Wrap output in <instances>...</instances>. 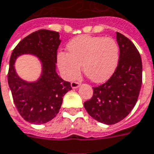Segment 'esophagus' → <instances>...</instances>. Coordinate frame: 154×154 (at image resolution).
Returning a JSON list of instances; mask_svg holds the SVG:
<instances>
[{"mask_svg":"<svg viewBox=\"0 0 154 154\" xmlns=\"http://www.w3.org/2000/svg\"><path fill=\"white\" fill-rule=\"evenodd\" d=\"M71 86H72V88H77L79 86H80V83L78 82H72V83H71Z\"/></svg>","mask_w":154,"mask_h":154,"instance_id":"esophagus-1","label":"esophagus"}]
</instances>
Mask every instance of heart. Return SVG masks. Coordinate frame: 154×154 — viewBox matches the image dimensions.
<instances>
[{"label":"heart","instance_id":"b5f03b06","mask_svg":"<svg viewBox=\"0 0 154 154\" xmlns=\"http://www.w3.org/2000/svg\"><path fill=\"white\" fill-rule=\"evenodd\" d=\"M68 53L57 54V66L64 78L72 80L79 76L81 65L83 72L94 82L109 79L116 69L120 47L112 38L81 35L66 45Z\"/></svg>","mask_w":154,"mask_h":154}]
</instances>
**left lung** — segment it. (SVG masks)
<instances>
[{
  "instance_id": "left-lung-1",
  "label": "left lung",
  "mask_w": 154,
  "mask_h": 154,
  "mask_svg": "<svg viewBox=\"0 0 154 154\" xmlns=\"http://www.w3.org/2000/svg\"><path fill=\"white\" fill-rule=\"evenodd\" d=\"M120 59L116 69L103 84L93 88L94 94L84 102L88 115L99 122L113 125L134 108L143 82L141 55L128 38L116 32Z\"/></svg>"
}]
</instances>
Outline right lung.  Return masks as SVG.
I'll return each mask as SVG.
<instances>
[{
	"label": "right lung",
	"mask_w": 154,
	"mask_h": 154,
	"mask_svg": "<svg viewBox=\"0 0 154 154\" xmlns=\"http://www.w3.org/2000/svg\"><path fill=\"white\" fill-rule=\"evenodd\" d=\"M60 44L58 32L40 29L25 37L11 53L8 71V85L13 102L21 116L32 124H45L59 113L63 96L72 89L55 71L57 50ZM23 54L36 55L42 63L40 79L33 83L21 79L15 72L16 58Z\"/></svg>",
	"instance_id": "add662e5"
}]
</instances>
